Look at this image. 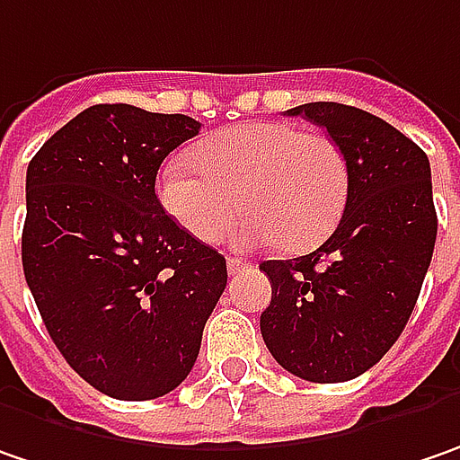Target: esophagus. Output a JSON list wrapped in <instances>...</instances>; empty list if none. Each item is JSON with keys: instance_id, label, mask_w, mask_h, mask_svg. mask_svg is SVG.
<instances>
[{"instance_id": "34e87169", "label": "esophagus", "mask_w": 460, "mask_h": 460, "mask_svg": "<svg viewBox=\"0 0 460 460\" xmlns=\"http://www.w3.org/2000/svg\"><path fill=\"white\" fill-rule=\"evenodd\" d=\"M244 268H250V262H247V260H239V257H229V260H226V270H229V275H236V272H242Z\"/></svg>"}]
</instances>
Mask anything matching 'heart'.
I'll return each instance as SVG.
<instances>
[{"label":"heart","mask_w":460,"mask_h":460,"mask_svg":"<svg viewBox=\"0 0 460 460\" xmlns=\"http://www.w3.org/2000/svg\"><path fill=\"white\" fill-rule=\"evenodd\" d=\"M192 164L170 162L156 192L162 208L200 242H216L244 206L252 213L234 236L239 247L280 242L309 250L330 236L348 206L345 151L288 120L216 130L195 144Z\"/></svg>","instance_id":"obj_1"}]
</instances>
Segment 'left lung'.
I'll return each mask as SVG.
<instances>
[{
    "instance_id": "left-lung-1",
    "label": "left lung",
    "mask_w": 460,
    "mask_h": 460,
    "mask_svg": "<svg viewBox=\"0 0 460 460\" xmlns=\"http://www.w3.org/2000/svg\"><path fill=\"white\" fill-rule=\"evenodd\" d=\"M288 115L345 151L348 206L319 250L260 265L272 286L260 330L288 373L342 384L389 352L414 311L438 236L429 162L402 130L352 105L309 102Z\"/></svg>"
}]
</instances>
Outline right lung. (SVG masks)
<instances>
[{"label":"right lung","mask_w":460,"mask_h":460,"mask_svg":"<svg viewBox=\"0 0 460 460\" xmlns=\"http://www.w3.org/2000/svg\"><path fill=\"white\" fill-rule=\"evenodd\" d=\"M198 130L188 115L92 105L28 164V288L66 363L112 399L177 389L226 288L224 254L154 192L164 156Z\"/></svg>","instance_id":"1"}]
</instances>
